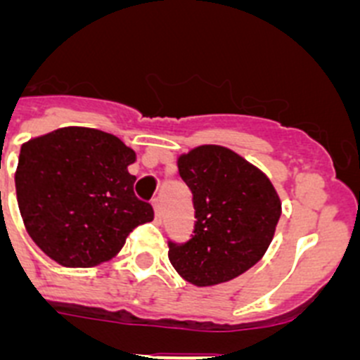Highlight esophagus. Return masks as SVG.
<instances>
[{
  "instance_id": "34e87169",
  "label": "esophagus",
  "mask_w": 360,
  "mask_h": 360,
  "mask_svg": "<svg viewBox=\"0 0 360 360\" xmlns=\"http://www.w3.org/2000/svg\"><path fill=\"white\" fill-rule=\"evenodd\" d=\"M153 209H155V219H157L158 224H160L162 219V214H164V211H162V202L158 198L153 200Z\"/></svg>"
}]
</instances>
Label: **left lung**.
I'll list each match as a JSON object with an SVG mask.
<instances>
[{
    "label": "left lung",
    "mask_w": 360,
    "mask_h": 360,
    "mask_svg": "<svg viewBox=\"0 0 360 360\" xmlns=\"http://www.w3.org/2000/svg\"><path fill=\"white\" fill-rule=\"evenodd\" d=\"M176 164L193 193L196 224L189 241H169L171 265L195 287L231 281L266 252L281 200L263 171L224 146H198Z\"/></svg>",
    "instance_id": "1"
}]
</instances>
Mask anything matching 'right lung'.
I'll use <instances>...</instances> for the list:
<instances>
[{
    "label": "right lung",
    "instance_id": "obj_1",
    "mask_svg": "<svg viewBox=\"0 0 360 360\" xmlns=\"http://www.w3.org/2000/svg\"><path fill=\"white\" fill-rule=\"evenodd\" d=\"M131 148L110 133L68 126L25 142L15 195L27 232L53 262L90 269L115 257L153 207L133 193Z\"/></svg>",
    "mask_w": 360,
    "mask_h": 360
}]
</instances>
